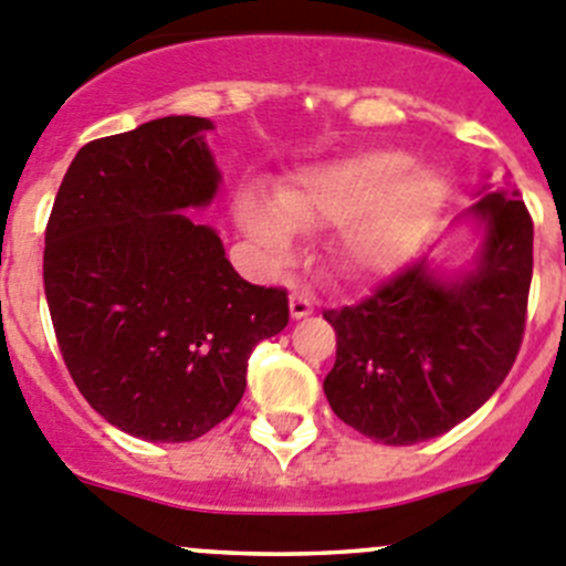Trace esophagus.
<instances>
[{"label": "esophagus", "mask_w": 566, "mask_h": 566, "mask_svg": "<svg viewBox=\"0 0 566 566\" xmlns=\"http://www.w3.org/2000/svg\"><path fill=\"white\" fill-rule=\"evenodd\" d=\"M312 310H315V304H312V298L306 293L290 295V317H293V321H301V317L312 315Z\"/></svg>", "instance_id": "1"}]
</instances>
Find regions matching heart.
Returning <instances> with one entry per match:
<instances>
[{
	"label": "heart",
	"mask_w": 566,
	"mask_h": 566,
	"mask_svg": "<svg viewBox=\"0 0 566 566\" xmlns=\"http://www.w3.org/2000/svg\"><path fill=\"white\" fill-rule=\"evenodd\" d=\"M446 201V179L415 166L409 151L367 149L306 168L273 201L243 190L234 199V223L276 260L293 249L295 229L339 223V262L356 276H376L409 260Z\"/></svg>",
	"instance_id": "1"
}]
</instances>
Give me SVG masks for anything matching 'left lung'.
I'll return each mask as SVG.
<instances>
[{"label":"left lung","instance_id":"obj_1","mask_svg":"<svg viewBox=\"0 0 566 566\" xmlns=\"http://www.w3.org/2000/svg\"><path fill=\"white\" fill-rule=\"evenodd\" d=\"M457 218L479 229L464 265L422 256L361 304L323 312L337 359L323 381L343 422L384 446H417L468 420L517 359L525 328L534 223L517 188L481 185Z\"/></svg>","mask_w":566,"mask_h":566}]
</instances>
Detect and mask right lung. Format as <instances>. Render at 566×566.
Returning a JSON list of instances; mask_svg holds the SVG:
<instances>
[{"label": "right lung", "mask_w": 566, "mask_h": 566, "mask_svg": "<svg viewBox=\"0 0 566 566\" xmlns=\"http://www.w3.org/2000/svg\"><path fill=\"white\" fill-rule=\"evenodd\" d=\"M199 115H166L76 151L54 199L43 287L60 354L87 403L124 434L199 440L245 392L287 293L249 284L205 210L223 177Z\"/></svg>", "instance_id": "obj_1"}]
</instances>
